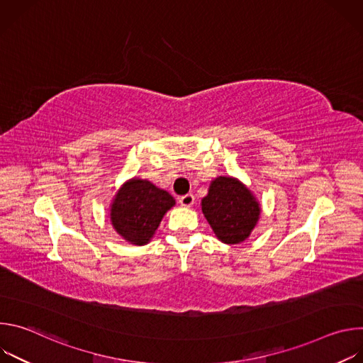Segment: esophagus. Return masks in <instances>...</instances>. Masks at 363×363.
Returning a JSON list of instances; mask_svg holds the SVG:
<instances>
[{
    "instance_id": "34e87169",
    "label": "esophagus",
    "mask_w": 363,
    "mask_h": 363,
    "mask_svg": "<svg viewBox=\"0 0 363 363\" xmlns=\"http://www.w3.org/2000/svg\"><path fill=\"white\" fill-rule=\"evenodd\" d=\"M194 202H195V198H194L192 194H186V195H184V196L179 198V203H181L182 206H185V208H189V206L194 205Z\"/></svg>"
}]
</instances>
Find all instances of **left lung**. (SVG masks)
I'll return each mask as SVG.
<instances>
[{"instance_id": "left-lung-1", "label": "left lung", "mask_w": 363, "mask_h": 363, "mask_svg": "<svg viewBox=\"0 0 363 363\" xmlns=\"http://www.w3.org/2000/svg\"><path fill=\"white\" fill-rule=\"evenodd\" d=\"M203 217L224 244L245 241L260 220L262 205L251 189L234 177H217L201 199Z\"/></svg>"}]
</instances>
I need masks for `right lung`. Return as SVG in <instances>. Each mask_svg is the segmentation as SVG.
<instances>
[{
  "instance_id": "obj_1",
  "label": "right lung",
  "mask_w": 363,
  "mask_h": 363,
  "mask_svg": "<svg viewBox=\"0 0 363 363\" xmlns=\"http://www.w3.org/2000/svg\"><path fill=\"white\" fill-rule=\"evenodd\" d=\"M175 203V198L168 191L133 177L122 184L111 202V224L126 242L145 245Z\"/></svg>"
}]
</instances>
